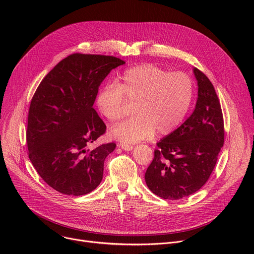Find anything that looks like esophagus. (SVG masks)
Here are the masks:
<instances>
[{"mask_svg": "<svg viewBox=\"0 0 254 254\" xmlns=\"http://www.w3.org/2000/svg\"><path fill=\"white\" fill-rule=\"evenodd\" d=\"M120 147L124 150V151H131L133 149V147L131 146V144H127V143H125V142H122L120 143Z\"/></svg>", "mask_w": 254, "mask_h": 254, "instance_id": "1", "label": "esophagus"}]
</instances>
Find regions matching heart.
Instances as JSON below:
<instances>
[{
    "mask_svg": "<svg viewBox=\"0 0 254 254\" xmlns=\"http://www.w3.org/2000/svg\"><path fill=\"white\" fill-rule=\"evenodd\" d=\"M193 99V82L182 72H169L153 64L127 69L118 83L100 88L96 104L112 123L122 120L127 101L134 103L136 116L111 129L112 137L124 142H137L173 132L186 118Z\"/></svg>",
    "mask_w": 254,
    "mask_h": 254,
    "instance_id": "obj_1",
    "label": "heart"
}]
</instances>
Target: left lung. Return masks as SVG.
Returning <instances> with one entry per match:
<instances>
[{
  "label": "left lung",
  "instance_id": "1",
  "mask_svg": "<svg viewBox=\"0 0 254 254\" xmlns=\"http://www.w3.org/2000/svg\"><path fill=\"white\" fill-rule=\"evenodd\" d=\"M198 97L192 115L159 142L144 174L157 196L179 200L197 192L208 181L224 142L221 105L208 77L193 68Z\"/></svg>",
  "mask_w": 254,
  "mask_h": 254
}]
</instances>
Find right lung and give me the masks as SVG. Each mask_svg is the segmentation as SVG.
<instances>
[{
  "label": "right lung",
  "instance_id": "1",
  "mask_svg": "<svg viewBox=\"0 0 254 254\" xmlns=\"http://www.w3.org/2000/svg\"><path fill=\"white\" fill-rule=\"evenodd\" d=\"M124 64L114 56L72 54L36 90L26 131L29 159L54 190L81 196L100 184L104 160L117 144L89 149L106 128L92 105L104 78Z\"/></svg>",
  "mask_w": 254,
  "mask_h": 254
}]
</instances>
